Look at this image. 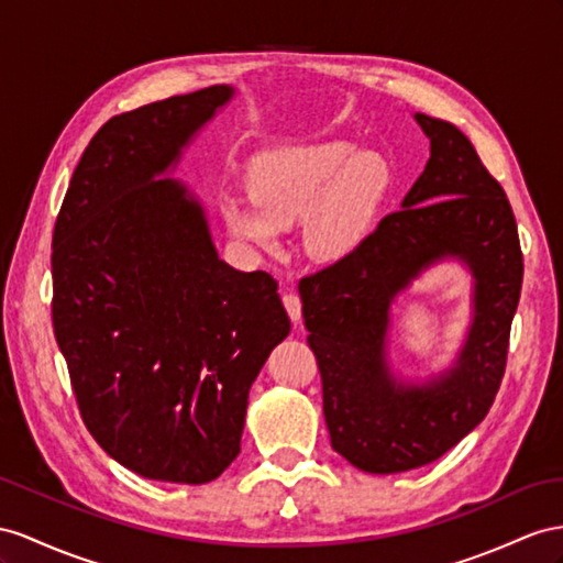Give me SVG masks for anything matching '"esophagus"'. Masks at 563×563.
I'll use <instances>...</instances> for the list:
<instances>
[{"label": "esophagus", "instance_id": "1", "mask_svg": "<svg viewBox=\"0 0 563 563\" xmlns=\"http://www.w3.org/2000/svg\"><path fill=\"white\" fill-rule=\"evenodd\" d=\"M283 305H285L287 313H290L292 323L299 325V321H301V301H299V297L292 295V292L290 295H283Z\"/></svg>", "mask_w": 563, "mask_h": 563}]
</instances>
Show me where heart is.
Segmentation results:
<instances>
[{"label":"heart","instance_id":"obj_1","mask_svg":"<svg viewBox=\"0 0 563 563\" xmlns=\"http://www.w3.org/2000/svg\"><path fill=\"white\" fill-rule=\"evenodd\" d=\"M390 187V166L376 152H356L333 140L285 147L252 170V199L225 197L230 233L262 250H276L280 230L301 221V244L316 262H342L373 233Z\"/></svg>","mask_w":563,"mask_h":563}]
</instances>
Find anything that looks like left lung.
<instances>
[{
	"label": "left lung",
	"mask_w": 563,
	"mask_h": 563,
	"mask_svg": "<svg viewBox=\"0 0 563 563\" xmlns=\"http://www.w3.org/2000/svg\"><path fill=\"white\" fill-rule=\"evenodd\" d=\"M430 158L401 209L352 256L299 280L307 342L323 380L330 444L366 473H401L450 452L478 426L507 366L523 254L501 185L456 125L413 113ZM442 261L472 273V321L452 367L426 382L389 366L391 305Z\"/></svg>",
	"instance_id": "8db88e82"
}]
</instances>
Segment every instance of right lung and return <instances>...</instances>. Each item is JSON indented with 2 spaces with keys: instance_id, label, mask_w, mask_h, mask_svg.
Segmentation results:
<instances>
[{
  "instance_id": "add662e5",
  "label": "right lung",
  "mask_w": 563,
  "mask_h": 563,
  "mask_svg": "<svg viewBox=\"0 0 563 563\" xmlns=\"http://www.w3.org/2000/svg\"><path fill=\"white\" fill-rule=\"evenodd\" d=\"M235 88L213 85L99 128L56 216L52 321L85 426L121 466L201 485L233 464L250 387L290 333L278 283L213 247L170 178Z\"/></svg>"
}]
</instances>
